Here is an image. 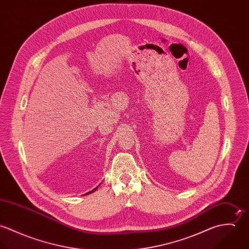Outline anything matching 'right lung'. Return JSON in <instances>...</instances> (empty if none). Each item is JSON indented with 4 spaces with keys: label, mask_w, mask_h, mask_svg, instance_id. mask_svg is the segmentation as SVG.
Listing matches in <instances>:
<instances>
[{
    "label": "right lung",
    "mask_w": 249,
    "mask_h": 249,
    "mask_svg": "<svg viewBox=\"0 0 249 249\" xmlns=\"http://www.w3.org/2000/svg\"><path fill=\"white\" fill-rule=\"evenodd\" d=\"M99 186H100V185H99ZM99 186H98V187H97V188H95V189H94V190H92V191H91V192H89V193H87V194H85V195H89V194H91V193H93V192H95V191H96V190H97V189H98V188H99Z\"/></svg>",
    "instance_id": "1"
}]
</instances>
